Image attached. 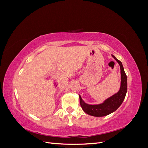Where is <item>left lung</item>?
I'll list each match as a JSON object with an SVG mask.
<instances>
[{
  "mask_svg": "<svg viewBox=\"0 0 148 148\" xmlns=\"http://www.w3.org/2000/svg\"><path fill=\"white\" fill-rule=\"evenodd\" d=\"M117 61L120 66L121 85L118 92L112 96L107 99L104 102L100 104L90 105L85 103L81 96H79V102L82 109L87 114L95 117H104L114 112L117 110L122 102L126 96L127 91V78L124 71L122 62L119 60L114 56L112 55Z\"/></svg>",
  "mask_w": 148,
  "mask_h": 148,
  "instance_id": "left-lung-1",
  "label": "left lung"
}]
</instances>
